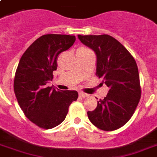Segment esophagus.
Returning <instances> with one entry per match:
<instances>
[{"label":"esophagus","mask_w":157,"mask_h":157,"mask_svg":"<svg viewBox=\"0 0 157 157\" xmlns=\"http://www.w3.org/2000/svg\"><path fill=\"white\" fill-rule=\"evenodd\" d=\"M79 96L81 98H86L88 97V94H86V93H84V92H80V93H79Z\"/></svg>","instance_id":"obj_1"}]
</instances>
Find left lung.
<instances>
[{"instance_id": "left-lung-1", "label": "left lung", "mask_w": 157, "mask_h": 157, "mask_svg": "<svg viewBox=\"0 0 157 157\" xmlns=\"http://www.w3.org/2000/svg\"><path fill=\"white\" fill-rule=\"evenodd\" d=\"M82 44L97 57L96 76L109 87V93L88 111L90 121L104 131H113L126 124L141 98L138 69L134 57L119 42L108 34L78 35Z\"/></svg>"}]
</instances>
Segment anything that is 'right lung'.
<instances>
[{
	"label": "right lung",
	"instance_id": "add662e5",
	"mask_svg": "<svg viewBox=\"0 0 157 157\" xmlns=\"http://www.w3.org/2000/svg\"><path fill=\"white\" fill-rule=\"evenodd\" d=\"M76 41L74 35L45 34L36 39L20 58L14 91L25 115L44 129L62 124L68 108L78 98L76 90L60 91L47 86L57 68V57Z\"/></svg>",
	"mask_w": 157,
	"mask_h": 157
}]
</instances>
